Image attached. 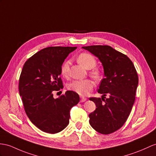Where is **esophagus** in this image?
<instances>
[{
	"label": "esophagus",
	"instance_id": "34e87169",
	"mask_svg": "<svg viewBox=\"0 0 156 156\" xmlns=\"http://www.w3.org/2000/svg\"><path fill=\"white\" fill-rule=\"evenodd\" d=\"M80 98H81V102H85L87 100V98H85V97H83V96H80Z\"/></svg>",
	"mask_w": 156,
	"mask_h": 156
}]
</instances>
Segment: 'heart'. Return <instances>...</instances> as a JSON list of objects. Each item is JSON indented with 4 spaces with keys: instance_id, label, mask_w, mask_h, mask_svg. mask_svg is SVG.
Masks as SVG:
<instances>
[{
    "instance_id": "b5f03b06",
    "label": "heart",
    "mask_w": 156,
    "mask_h": 156,
    "mask_svg": "<svg viewBox=\"0 0 156 156\" xmlns=\"http://www.w3.org/2000/svg\"><path fill=\"white\" fill-rule=\"evenodd\" d=\"M78 62L85 67L86 69H90L96 65V59L94 57L89 53H81L77 58ZM69 70V62L66 61L62 67H61V73L63 77H67ZM91 75L95 79H98L100 77V71L98 69H94L91 72ZM94 85V83L93 80L89 79H83V80H75L70 83L68 85V89L74 91L81 95L87 94L90 90L93 89Z\"/></svg>"
}]
</instances>
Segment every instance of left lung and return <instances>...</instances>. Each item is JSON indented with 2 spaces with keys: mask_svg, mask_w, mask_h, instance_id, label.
Instances as JSON below:
<instances>
[{
  "mask_svg": "<svg viewBox=\"0 0 156 156\" xmlns=\"http://www.w3.org/2000/svg\"><path fill=\"white\" fill-rule=\"evenodd\" d=\"M82 48L98 58L105 75L98 89L102 97L89 98L97 107L89 114V124L101 134H111L123 126L131 112L138 85L137 72L128 57L109 45ZM107 94L109 97L105 100Z\"/></svg>",
  "mask_w": 156,
  "mask_h": 156,
  "instance_id": "8db88e82",
  "label": "left lung"
}]
</instances>
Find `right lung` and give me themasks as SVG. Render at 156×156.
<instances>
[{"mask_svg":"<svg viewBox=\"0 0 156 156\" xmlns=\"http://www.w3.org/2000/svg\"><path fill=\"white\" fill-rule=\"evenodd\" d=\"M77 47H48L25 62L19 79V93L30 121L41 131L55 134L69 122L70 110L79 101V94L67 90L54 98L63 89L61 67Z\"/></svg>","mask_w":156,"mask_h":156,"instance_id":"obj_1","label":"right lung"}]
</instances>
